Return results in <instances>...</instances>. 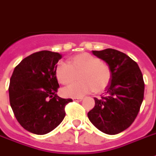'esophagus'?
Listing matches in <instances>:
<instances>
[{
  "instance_id": "1",
  "label": "esophagus",
  "mask_w": 156,
  "mask_h": 156,
  "mask_svg": "<svg viewBox=\"0 0 156 156\" xmlns=\"http://www.w3.org/2000/svg\"><path fill=\"white\" fill-rule=\"evenodd\" d=\"M73 99L75 100V101H82V100H83V98H73Z\"/></svg>"
}]
</instances>
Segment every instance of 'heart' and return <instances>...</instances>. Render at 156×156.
<instances>
[{
    "label": "heart",
    "instance_id": "b5f03b06",
    "mask_svg": "<svg viewBox=\"0 0 156 156\" xmlns=\"http://www.w3.org/2000/svg\"><path fill=\"white\" fill-rule=\"evenodd\" d=\"M80 82L73 83L62 89V94L68 97H80L94 90L103 91L110 81L111 72L108 65L89 53H80L71 58L68 63L59 62L55 69L58 81L62 84H70L78 73Z\"/></svg>",
    "mask_w": 156,
    "mask_h": 156
}]
</instances>
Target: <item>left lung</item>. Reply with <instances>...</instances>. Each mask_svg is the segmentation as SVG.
Segmentation results:
<instances>
[{"label":"left lung","mask_w":156,"mask_h":156,"mask_svg":"<svg viewBox=\"0 0 156 156\" xmlns=\"http://www.w3.org/2000/svg\"><path fill=\"white\" fill-rule=\"evenodd\" d=\"M93 54L108 65L110 83L105 97L94 98L95 106L88 113L92 124L107 134L125 130L134 122L143 102L144 83L138 64L119 51L107 48Z\"/></svg>","instance_id":"left-lung-1"}]
</instances>
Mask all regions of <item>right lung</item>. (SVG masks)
Listing matches in <instances>:
<instances>
[{
    "mask_svg": "<svg viewBox=\"0 0 156 156\" xmlns=\"http://www.w3.org/2000/svg\"><path fill=\"white\" fill-rule=\"evenodd\" d=\"M62 58L58 52L41 51L24 58L14 69L9 98L16 119L26 130L48 134L65 117V106L71 98L58 97L55 69Z\"/></svg>",
    "mask_w": 156,
    "mask_h": 156,
    "instance_id": "obj_1",
    "label": "right lung"
}]
</instances>
